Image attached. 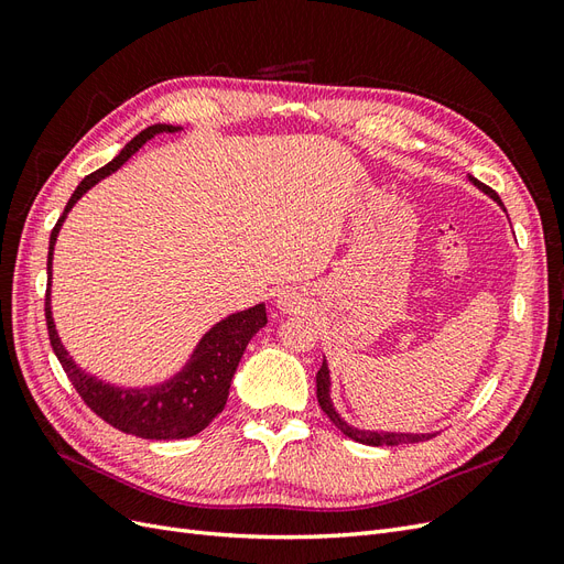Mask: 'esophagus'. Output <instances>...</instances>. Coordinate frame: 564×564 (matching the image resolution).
Returning a JSON list of instances; mask_svg holds the SVG:
<instances>
[{
  "label": "esophagus",
  "instance_id": "obj_1",
  "mask_svg": "<svg viewBox=\"0 0 564 564\" xmlns=\"http://www.w3.org/2000/svg\"><path fill=\"white\" fill-rule=\"evenodd\" d=\"M301 301L303 299H301L299 292H294V289H286V292L280 294L278 305H280V311H284V313H296L301 308Z\"/></svg>",
  "mask_w": 564,
  "mask_h": 564
}]
</instances>
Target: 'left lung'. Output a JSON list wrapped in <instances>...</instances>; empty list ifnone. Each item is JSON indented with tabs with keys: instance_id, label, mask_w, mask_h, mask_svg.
Wrapping results in <instances>:
<instances>
[{
	"instance_id": "8db88e82",
	"label": "left lung",
	"mask_w": 564,
	"mask_h": 564,
	"mask_svg": "<svg viewBox=\"0 0 564 564\" xmlns=\"http://www.w3.org/2000/svg\"><path fill=\"white\" fill-rule=\"evenodd\" d=\"M473 185L480 187L482 193H487L494 202H499V195L491 191L489 185L480 183L477 178L468 176ZM503 207V204H501ZM317 402L322 406V412L329 416V421L336 425V429L344 433L346 437L355 440V442H362V445H369V447H398V445H414V442H425L435 437V433H379V431H360V429H352V425H348L344 419H340V414L334 409V402H332V379H329V367H327V360L322 362L319 371H317Z\"/></svg>"
}]
</instances>
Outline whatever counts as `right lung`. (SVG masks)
Here are the masks:
<instances>
[{
  "label": "right lung",
  "mask_w": 564,
  "mask_h": 564,
  "mask_svg": "<svg viewBox=\"0 0 564 564\" xmlns=\"http://www.w3.org/2000/svg\"><path fill=\"white\" fill-rule=\"evenodd\" d=\"M164 131L174 133L181 131V127L152 124L143 129L139 135H133L112 162L100 166L98 172L89 174L77 185V191L65 204V212L58 218V224L51 230L46 259L48 284L44 313L48 340L58 357V362L67 373V379H70V383L79 392V398L87 402L91 412H96L106 423H110L112 429L145 440H183L207 429V425L224 412L232 377L247 350V344L268 322L263 303L216 322L214 327L199 338L191 360H187V365L178 373H174V377L164 383L148 388H122L100 381L91 377V373L82 371L63 348L54 317H51V259H54L56 237L61 232L63 220L84 193L91 191L100 178L117 172V169L122 166L145 141H150L152 135Z\"/></svg>",
  "instance_id": "right-lung-1"
}]
</instances>
